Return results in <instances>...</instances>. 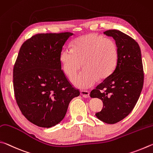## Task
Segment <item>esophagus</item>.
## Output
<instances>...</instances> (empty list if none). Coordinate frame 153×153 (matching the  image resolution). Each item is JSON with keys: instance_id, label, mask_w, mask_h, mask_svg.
Instances as JSON below:
<instances>
[{"instance_id": "34e87169", "label": "esophagus", "mask_w": 153, "mask_h": 153, "mask_svg": "<svg viewBox=\"0 0 153 153\" xmlns=\"http://www.w3.org/2000/svg\"><path fill=\"white\" fill-rule=\"evenodd\" d=\"M81 94L82 97H84L85 98H87L89 97V91H86V90H81Z\"/></svg>"}]
</instances>
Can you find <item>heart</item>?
Here are the masks:
<instances>
[{
  "label": "heart",
  "instance_id": "b5f03b06",
  "mask_svg": "<svg viewBox=\"0 0 153 153\" xmlns=\"http://www.w3.org/2000/svg\"><path fill=\"white\" fill-rule=\"evenodd\" d=\"M118 50L113 39L89 33L72 42L71 49L62 50L60 60L64 72L72 79L83 66L85 71L72 80L76 86L86 88L110 75L116 68Z\"/></svg>",
  "mask_w": 153,
  "mask_h": 153
}]
</instances>
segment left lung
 Segmentation results:
<instances>
[{
    "label": "left lung",
    "mask_w": 153,
    "mask_h": 153,
    "mask_svg": "<svg viewBox=\"0 0 153 153\" xmlns=\"http://www.w3.org/2000/svg\"><path fill=\"white\" fill-rule=\"evenodd\" d=\"M116 41L118 57L113 72L90 93L102 100V110L95 114L99 120L113 124L121 121L134 108L144 83L141 52L134 39L123 32L111 29L103 32Z\"/></svg>",
    "instance_id": "8db88e82"
}]
</instances>
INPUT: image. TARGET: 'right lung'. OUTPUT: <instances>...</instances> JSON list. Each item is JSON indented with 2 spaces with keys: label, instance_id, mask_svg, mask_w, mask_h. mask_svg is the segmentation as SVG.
I'll return each instance as SVG.
<instances>
[{
  "label": "right lung",
  "instance_id": "1",
  "mask_svg": "<svg viewBox=\"0 0 153 153\" xmlns=\"http://www.w3.org/2000/svg\"><path fill=\"white\" fill-rule=\"evenodd\" d=\"M71 32L38 33L21 45L13 67V88L21 113L32 124L50 128L64 119L80 95L62 70L60 54Z\"/></svg>",
  "mask_w": 153,
  "mask_h": 153
}]
</instances>
